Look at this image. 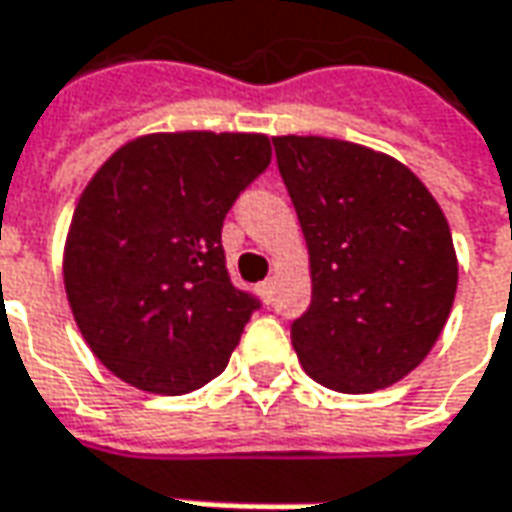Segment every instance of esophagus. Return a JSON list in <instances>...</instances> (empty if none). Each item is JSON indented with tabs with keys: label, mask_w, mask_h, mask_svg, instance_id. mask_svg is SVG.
<instances>
[{
	"label": "esophagus",
	"mask_w": 512,
	"mask_h": 512,
	"mask_svg": "<svg viewBox=\"0 0 512 512\" xmlns=\"http://www.w3.org/2000/svg\"><path fill=\"white\" fill-rule=\"evenodd\" d=\"M273 287H276L273 279H264L262 284H256V293L262 296V301H273Z\"/></svg>",
	"instance_id": "34e87169"
}]
</instances>
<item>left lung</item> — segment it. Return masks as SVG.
I'll return each instance as SVG.
<instances>
[{
  "label": "left lung",
  "instance_id": "1",
  "mask_svg": "<svg viewBox=\"0 0 512 512\" xmlns=\"http://www.w3.org/2000/svg\"><path fill=\"white\" fill-rule=\"evenodd\" d=\"M307 239L312 301L290 324L304 372L344 394L386 389L437 344L456 253L437 200L403 163L332 137H273Z\"/></svg>",
  "mask_w": 512,
  "mask_h": 512
}]
</instances>
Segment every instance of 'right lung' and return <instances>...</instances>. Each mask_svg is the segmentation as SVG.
<instances>
[{
  "label": "right lung",
  "mask_w": 512,
  "mask_h": 512,
  "mask_svg": "<svg viewBox=\"0 0 512 512\" xmlns=\"http://www.w3.org/2000/svg\"><path fill=\"white\" fill-rule=\"evenodd\" d=\"M270 154L264 135H146L89 180L67 233L64 287L112 375L188 394L225 372L262 301L231 281L222 222Z\"/></svg>",
  "instance_id": "obj_1"
}]
</instances>
